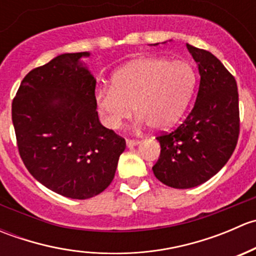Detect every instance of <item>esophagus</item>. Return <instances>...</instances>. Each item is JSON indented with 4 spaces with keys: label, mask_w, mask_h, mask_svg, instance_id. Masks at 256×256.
Instances as JSON below:
<instances>
[{
    "label": "esophagus",
    "mask_w": 256,
    "mask_h": 256,
    "mask_svg": "<svg viewBox=\"0 0 256 256\" xmlns=\"http://www.w3.org/2000/svg\"><path fill=\"white\" fill-rule=\"evenodd\" d=\"M138 142H140L138 140H131V138H128V140H126V144H128V147L136 146V144H138Z\"/></svg>",
    "instance_id": "34e87169"
}]
</instances>
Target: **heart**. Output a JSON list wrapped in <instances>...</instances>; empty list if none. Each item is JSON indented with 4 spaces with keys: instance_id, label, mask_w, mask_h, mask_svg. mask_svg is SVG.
I'll return each mask as SVG.
<instances>
[{
    "instance_id": "b5f03b06",
    "label": "heart",
    "mask_w": 256,
    "mask_h": 256,
    "mask_svg": "<svg viewBox=\"0 0 256 256\" xmlns=\"http://www.w3.org/2000/svg\"><path fill=\"white\" fill-rule=\"evenodd\" d=\"M197 73L186 60L142 58L126 64L112 76V88L95 92L96 108L109 128H118L132 114L138 122L161 130L176 124L190 104Z\"/></svg>"
}]
</instances>
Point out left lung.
I'll return each mask as SVG.
<instances>
[{
    "label": "left lung",
    "instance_id": "left-lung-1",
    "mask_svg": "<svg viewBox=\"0 0 256 256\" xmlns=\"http://www.w3.org/2000/svg\"><path fill=\"white\" fill-rule=\"evenodd\" d=\"M200 74L194 106L180 126L161 132L154 176L172 188H192L213 177L228 162L240 132L236 78L210 52L187 44Z\"/></svg>",
    "mask_w": 256,
    "mask_h": 256
}]
</instances>
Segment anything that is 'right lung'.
<instances>
[{
    "label": "right lung",
    "instance_id": "add662e5",
    "mask_svg": "<svg viewBox=\"0 0 256 256\" xmlns=\"http://www.w3.org/2000/svg\"><path fill=\"white\" fill-rule=\"evenodd\" d=\"M66 53L24 76L12 102V122L26 168L53 192L73 200L102 193L115 176L125 138L100 124L96 80Z\"/></svg>",
    "mask_w": 256,
    "mask_h": 256
}]
</instances>
